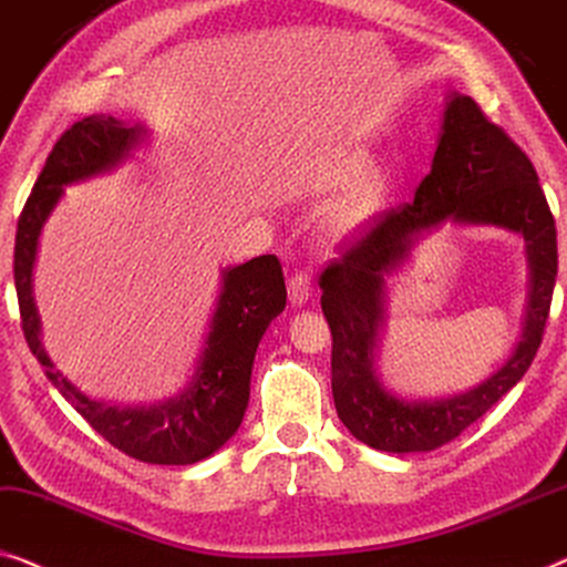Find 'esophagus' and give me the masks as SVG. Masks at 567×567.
I'll list each match as a JSON object with an SVG mask.
<instances>
[{
	"label": "esophagus",
	"instance_id": "34e87169",
	"mask_svg": "<svg viewBox=\"0 0 567 567\" xmlns=\"http://www.w3.org/2000/svg\"><path fill=\"white\" fill-rule=\"evenodd\" d=\"M287 290H290L292 306H302V302H308L310 292H313V282H310V275L306 272V269H298V272L290 277Z\"/></svg>",
	"mask_w": 567,
	"mask_h": 567
}]
</instances>
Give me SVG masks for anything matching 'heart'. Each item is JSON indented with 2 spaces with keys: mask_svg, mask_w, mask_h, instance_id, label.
Returning a JSON list of instances; mask_svg holds the SVG:
<instances>
[{
  "mask_svg": "<svg viewBox=\"0 0 567 567\" xmlns=\"http://www.w3.org/2000/svg\"><path fill=\"white\" fill-rule=\"evenodd\" d=\"M367 166H370V156H367L364 151H344V154L323 166L321 185L326 187L344 185V182H352L354 177H360ZM385 197H388L385 179L364 177L362 182H357L344 197H341L337 207H333L331 226L341 230V234H344V230L360 228L362 223L370 220L372 215L385 205Z\"/></svg>",
  "mask_w": 567,
  "mask_h": 567,
  "instance_id": "heart-1",
  "label": "heart"
}]
</instances>
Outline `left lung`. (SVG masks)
<instances>
[{"mask_svg": "<svg viewBox=\"0 0 567 567\" xmlns=\"http://www.w3.org/2000/svg\"><path fill=\"white\" fill-rule=\"evenodd\" d=\"M454 217L522 233L533 287L523 341L502 370L470 394L434 404L388 396L371 374L381 317V275L400 264L421 229ZM557 277V230L529 156L473 97L452 94L432 172L413 203L388 207L341 246L321 272V308L331 329V390L349 432L380 452H429L475 424L524 378L545 337Z\"/></svg>", "mask_w": 567, "mask_h": 567, "instance_id": "8db88e82", "label": "left lung"}]
</instances>
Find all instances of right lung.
Returning <instances> with one entry per match:
<instances>
[{"mask_svg":"<svg viewBox=\"0 0 567 567\" xmlns=\"http://www.w3.org/2000/svg\"><path fill=\"white\" fill-rule=\"evenodd\" d=\"M141 133V127L123 125L115 117L90 115L63 131L55 141L18 218L14 287L20 323L30 352L45 367L48 380L115 450L151 465H193L220 450L241 426L249 403L254 354L269 321L285 310L287 287L280 259L275 254H265L228 269L197 374L179 398L154 409H115L90 401L69 380H63L41 347L38 313L30 292L38 234L61 197L63 185L92 177L121 162L127 148L138 143Z\"/></svg>","mask_w":567,"mask_h":567,"instance_id":"add662e5","label":"right lung"}]
</instances>
